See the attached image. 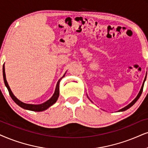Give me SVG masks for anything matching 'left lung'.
<instances>
[{
	"mask_svg": "<svg viewBox=\"0 0 148 148\" xmlns=\"http://www.w3.org/2000/svg\"><path fill=\"white\" fill-rule=\"evenodd\" d=\"M143 85H142V87H141V90H140V91H139V94L137 95V96L136 97V98L134 99V100L132 101V102H131V103H130L128 104V106H126V107H124V108H121V110H119V111H126V110H127V109H128L130 107H131V106L133 105V104L135 103V102H136V101L138 100V99L139 98V97L141 96V93H142V91H143Z\"/></svg>",
	"mask_w": 148,
	"mask_h": 148,
	"instance_id": "obj_1",
	"label": "left lung"
}]
</instances>
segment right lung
I'll use <instances>...</instances> for the list:
<instances>
[{
  "label": "right lung",
  "instance_id": "right-lung-1",
  "mask_svg": "<svg viewBox=\"0 0 148 148\" xmlns=\"http://www.w3.org/2000/svg\"><path fill=\"white\" fill-rule=\"evenodd\" d=\"M3 78H4L5 84V85H6L7 89H8L9 95H10L11 98H12V100H14L18 106H20V107L23 108H24V109L30 110V111H44V110L47 109L48 108H49L50 106H52V104H55V102H57V99H58V98H59V82H60L61 78H62L63 77H64V76H65L64 75L62 78H61L60 79L58 80L57 86H56L55 93H54L53 96H52L51 98L49 99L48 101H46V102H44V103H43L42 104H25V103H24V102H21V101H20L18 98H16V96H15L14 94H13L12 91H11L8 83H7V82L6 76H5L4 65H3Z\"/></svg>",
  "mask_w": 148,
  "mask_h": 148
}]
</instances>
